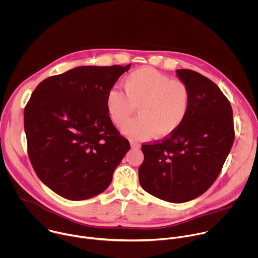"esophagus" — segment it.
<instances>
[{
	"instance_id": "1",
	"label": "esophagus",
	"mask_w": 258,
	"mask_h": 258,
	"mask_svg": "<svg viewBox=\"0 0 258 258\" xmlns=\"http://www.w3.org/2000/svg\"><path fill=\"white\" fill-rule=\"evenodd\" d=\"M131 146H132V148H134V149H140L141 148V145L137 142H134V141H131Z\"/></svg>"
}]
</instances>
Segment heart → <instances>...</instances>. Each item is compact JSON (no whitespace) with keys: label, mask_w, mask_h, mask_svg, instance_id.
<instances>
[{"label":"heart","mask_w":258,"mask_h":258,"mask_svg":"<svg viewBox=\"0 0 258 258\" xmlns=\"http://www.w3.org/2000/svg\"><path fill=\"white\" fill-rule=\"evenodd\" d=\"M124 91L117 87L106 95L108 115L116 126H121L138 107L139 116L121 128L136 140H146L155 134L158 138L173 134L186 120L191 105L188 85L151 67L132 71L123 82Z\"/></svg>","instance_id":"1"}]
</instances>
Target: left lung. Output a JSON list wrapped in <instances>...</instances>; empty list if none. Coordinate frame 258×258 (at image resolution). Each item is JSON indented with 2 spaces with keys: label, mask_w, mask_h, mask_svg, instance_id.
Listing matches in <instances>:
<instances>
[{
  "label": "left lung",
  "mask_w": 258,
  "mask_h": 258,
  "mask_svg": "<svg viewBox=\"0 0 258 258\" xmlns=\"http://www.w3.org/2000/svg\"><path fill=\"white\" fill-rule=\"evenodd\" d=\"M191 91L186 120L162 141L142 145V188L161 200L182 203L205 193L219 175L235 139L230 101L209 79L177 69Z\"/></svg>",
  "instance_id": "1"
}]
</instances>
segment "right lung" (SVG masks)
Wrapping results in <instances>:
<instances>
[{
    "label": "right lung",
    "mask_w": 258,
    "mask_h": 258,
    "mask_svg": "<svg viewBox=\"0 0 258 258\" xmlns=\"http://www.w3.org/2000/svg\"><path fill=\"white\" fill-rule=\"evenodd\" d=\"M131 67L80 66L39 84L24 108L27 152L56 194L85 200L105 191L130 150L110 119L106 95Z\"/></svg>",
    "instance_id": "obj_1"
}]
</instances>
